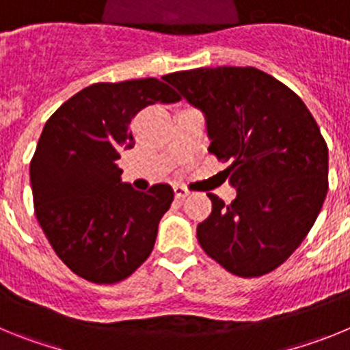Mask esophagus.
<instances>
[{
  "label": "esophagus",
  "mask_w": 350,
  "mask_h": 350,
  "mask_svg": "<svg viewBox=\"0 0 350 350\" xmlns=\"http://www.w3.org/2000/svg\"><path fill=\"white\" fill-rule=\"evenodd\" d=\"M173 193H175V198H177V200H184L185 196H189V191L185 189L184 185H175V187H173Z\"/></svg>",
  "instance_id": "obj_1"
}]
</instances>
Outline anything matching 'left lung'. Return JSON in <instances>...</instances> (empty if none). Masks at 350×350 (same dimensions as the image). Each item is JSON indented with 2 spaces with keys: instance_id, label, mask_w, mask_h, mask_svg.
<instances>
[{
  "instance_id": "left-lung-1",
  "label": "left lung",
  "mask_w": 350,
  "mask_h": 350,
  "mask_svg": "<svg viewBox=\"0 0 350 350\" xmlns=\"http://www.w3.org/2000/svg\"><path fill=\"white\" fill-rule=\"evenodd\" d=\"M205 117L208 152L237 198L198 224L206 254L238 277L280 267L307 237L327 193V147L308 108L258 68L219 66L163 77Z\"/></svg>"
}]
</instances>
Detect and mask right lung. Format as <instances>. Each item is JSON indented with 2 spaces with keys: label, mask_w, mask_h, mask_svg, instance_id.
<instances>
[{
  "label": "right lung",
  "mask_w": 350,
  "mask_h": 350,
  "mask_svg": "<svg viewBox=\"0 0 350 350\" xmlns=\"http://www.w3.org/2000/svg\"><path fill=\"white\" fill-rule=\"evenodd\" d=\"M175 101L157 79L92 83L43 128L29 166L36 219L61 261L89 282L124 280L152 252L173 189H133L120 182L119 159L135 147L133 117Z\"/></svg>",
  "instance_id": "right-lung-1"
}]
</instances>
